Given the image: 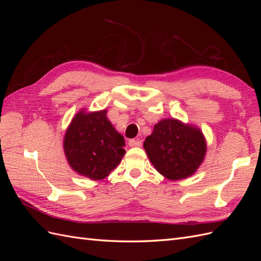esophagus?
I'll list each match as a JSON object with an SVG mask.
<instances>
[{
    "instance_id": "esophagus-1",
    "label": "esophagus",
    "mask_w": 261,
    "mask_h": 261,
    "mask_svg": "<svg viewBox=\"0 0 261 261\" xmlns=\"http://www.w3.org/2000/svg\"><path fill=\"white\" fill-rule=\"evenodd\" d=\"M129 147H141V140L140 139H130L128 141Z\"/></svg>"
}]
</instances>
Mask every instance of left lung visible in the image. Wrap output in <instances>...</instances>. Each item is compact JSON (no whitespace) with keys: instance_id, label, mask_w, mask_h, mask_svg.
I'll use <instances>...</instances> for the list:
<instances>
[{"instance_id":"1","label":"left lung","mask_w":261,"mask_h":261,"mask_svg":"<svg viewBox=\"0 0 261 261\" xmlns=\"http://www.w3.org/2000/svg\"><path fill=\"white\" fill-rule=\"evenodd\" d=\"M144 148L155 170L171 180L184 179L198 170L207 152V143L199 127L177 118L158 122Z\"/></svg>"}]
</instances>
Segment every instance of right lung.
Instances as JSON below:
<instances>
[{
    "mask_svg": "<svg viewBox=\"0 0 261 261\" xmlns=\"http://www.w3.org/2000/svg\"><path fill=\"white\" fill-rule=\"evenodd\" d=\"M107 112L81 110L68 125L63 140L69 167L92 180L106 178L126 153L124 137L109 121Z\"/></svg>",
    "mask_w": 261,
    "mask_h": 261,
    "instance_id": "obj_1",
    "label": "right lung"
}]
</instances>
